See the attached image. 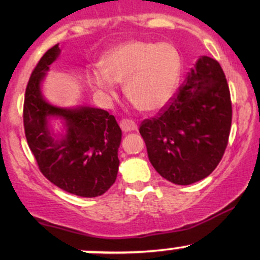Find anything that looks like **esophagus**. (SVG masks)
<instances>
[{
	"mask_svg": "<svg viewBox=\"0 0 260 260\" xmlns=\"http://www.w3.org/2000/svg\"><path fill=\"white\" fill-rule=\"evenodd\" d=\"M120 127L123 132H132V131H136L138 126L133 120H129V118H123V120L120 121Z\"/></svg>",
	"mask_w": 260,
	"mask_h": 260,
	"instance_id": "1",
	"label": "esophagus"
}]
</instances>
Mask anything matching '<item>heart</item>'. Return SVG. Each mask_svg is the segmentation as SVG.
Listing matches in <instances>:
<instances>
[{"label": "heart", "mask_w": 260, "mask_h": 260, "mask_svg": "<svg viewBox=\"0 0 260 260\" xmlns=\"http://www.w3.org/2000/svg\"><path fill=\"white\" fill-rule=\"evenodd\" d=\"M181 71V58L169 44L128 41L101 59V70L90 71L88 82L106 99L115 96V83H124V94L140 111H155L168 103Z\"/></svg>", "instance_id": "heart-1"}]
</instances>
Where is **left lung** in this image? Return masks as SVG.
I'll list each match as a JSON object with an SVG mask.
<instances>
[{"mask_svg": "<svg viewBox=\"0 0 260 260\" xmlns=\"http://www.w3.org/2000/svg\"><path fill=\"white\" fill-rule=\"evenodd\" d=\"M231 122L225 73L216 59L204 56L159 115L140 124L139 133L160 176L187 186L205 178L219 165Z\"/></svg>", "mask_w": 260, "mask_h": 260, "instance_id": "left-lung-1", "label": "left lung"}]
</instances>
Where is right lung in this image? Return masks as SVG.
<instances>
[{"mask_svg":"<svg viewBox=\"0 0 260 260\" xmlns=\"http://www.w3.org/2000/svg\"><path fill=\"white\" fill-rule=\"evenodd\" d=\"M58 53L56 44L39 59L29 78L23 106L25 138L47 180L66 192L92 198L104 194L115 183L122 132L116 118L105 110L59 109L44 100L41 79ZM50 115H59L68 123V134L62 141L49 136Z\"/></svg>","mask_w":260,"mask_h":260,"instance_id":"obj_1","label":"right lung"}]
</instances>
